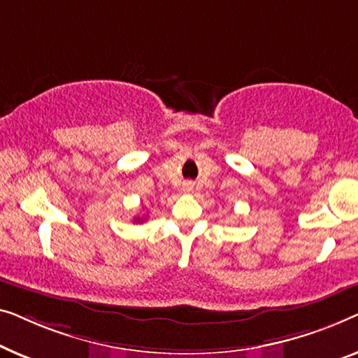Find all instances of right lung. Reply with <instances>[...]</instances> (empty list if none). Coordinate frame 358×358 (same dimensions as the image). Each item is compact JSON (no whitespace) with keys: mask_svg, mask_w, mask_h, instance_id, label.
Segmentation results:
<instances>
[{"mask_svg":"<svg viewBox=\"0 0 358 358\" xmlns=\"http://www.w3.org/2000/svg\"><path fill=\"white\" fill-rule=\"evenodd\" d=\"M138 220H143V219H136V222H138Z\"/></svg>","mask_w":358,"mask_h":358,"instance_id":"right-lung-1","label":"right lung"}]
</instances>
